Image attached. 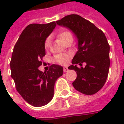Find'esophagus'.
<instances>
[{
  "instance_id": "esophagus-1",
  "label": "esophagus",
  "mask_w": 124,
  "mask_h": 124,
  "mask_svg": "<svg viewBox=\"0 0 124 124\" xmlns=\"http://www.w3.org/2000/svg\"><path fill=\"white\" fill-rule=\"evenodd\" d=\"M63 70H64V72H68V68H67V67H64L63 68Z\"/></svg>"
}]
</instances>
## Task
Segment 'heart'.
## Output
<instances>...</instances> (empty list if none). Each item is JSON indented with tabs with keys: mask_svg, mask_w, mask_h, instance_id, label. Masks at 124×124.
I'll list each match as a JSON object with an SVG mask.
<instances>
[{
	"mask_svg": "<svg viewBox=\"0 0 124 124\" xmlns=\"http://www.w3.org/2000/svg\"><path fill=\"white\" fill-rule=\"evenodd\" d=\"M57 37L62 42L67 44L68 43L72 42L73 40V35L70 30L64 29V30H60V31L57 33ZM50 39L47 38L44 42V48L46 50H47L49 47H50ZM69 56L68 55H58L56 56L55 60L60 64H65L68 62Z\"/></svg>",
	"mask_w": 124,
	"mask_h": 124,
	"instance_id": "obj_1",
	"label": "heart"
}]
</instances>
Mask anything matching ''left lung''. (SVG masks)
<instances>
[{"mask_svg":"<svg viewBox=\"0 0 124 124\" xmlns=\"http://www.w3.org/2000/svg\"><path fill=\"white\" fill-rule=\"evenodd\" d=\"M59 26L68 28L78 39V51L69 70L77 72L73 82L76 90L87 95L95 94L104 86L110 66L109 45L105 34L94 24L78 15L72 14L56 21ZM85 68H78L76 64Z\"/></svg>","mask_w":124,"mask_h":124,"instance_id":"8db88e82","label":"left lung"}]
</instances>
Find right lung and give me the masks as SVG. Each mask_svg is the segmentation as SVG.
Wrapping results in <instances>:
<instances>
[{
  "label": "right lung",
  "instance_id": "obj_1",
  "mask_svg": "<svg viewBox=\"0 0 124 124\" xmlns=\"http://www.w3.org/2000/svg\"><path fill=\"white\" fill-rule=\"evenodd\" d=\"M55 26V22L28 25L20 34L12 53L11 75L16 91L35 107L45 106L52 100L55 82L63 74V68L56 64L44 73L38 69L46 55L45 40Z\"/></svg>",
  "mask_w": 124,
  "mask_h": 124
}]
</instances>
